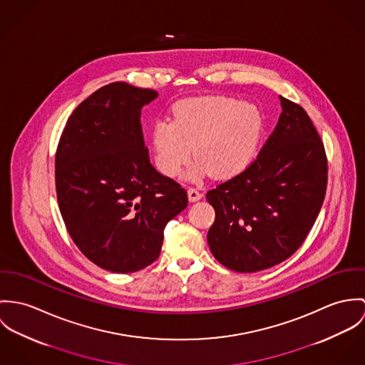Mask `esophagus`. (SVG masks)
Instances as JSON below:
<instances>
[{
  "label": "esophagus",
  "mask_w": 365,
  "mask_h": 365,
  "mask_svg": "<svg viewBox=\"0 0 365 365\" xmlns=\"http://www.w3.org/2000/svg\"><path fill=\"white\" fill-rule=\"evenodd\" d=\"M187 197H189V202H199V200L202 199V195L197 189L190 187V189L187 190Z\"/></svg>",
  "instance_id": "34e87169"
}]
</instances>
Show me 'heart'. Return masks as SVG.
<instances>
[{"mask_svg":"<svg viewBox=\"0 0 365 365\" xmlns=\"http://www.w3.org/2000/svg\"><path fill=\"white\" fill-rule=\"evenodd\" d=\"M264 130L260 110L227 96H202L178 102L173 119L158 120L151 131L155 165L176 178L193 160L211 178L227 180L253 163Z\"/></svg>","mask_w":365,"mask_h":365,"instance_id":"b5f03b06","label":"heart"}]
</instances>
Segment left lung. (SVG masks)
Listing matches in <instances>:
<instances>
[{
  "label": "left lung",
  "instance_id": "obj_1",
  "mask_svg": "<svg viewBox=\"0 0 365 365\" xmlns=\"http://www.w3.org/2000/svg\"><path fill=\"white\" fill-rule=\"evenodd\" d=\"M279 123L256 161L205 195L215 210L207 234L214 257L238 273L288 259L305 241L324 204L327 163L307 112L280 96Z\"/></svg>",
  "mask_w": 365,
  "mask_h": 365
}]
</instances>
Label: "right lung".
I'll use <instances>...</instances> for the list:
<instances>
[{"instance_id":"1","label":"right lung","mask_w":365,"mask_h":365,"mask_svg":"<svg viewBox=\"0 0 365 365\" xmlns=\"http://www.w3.org/2000/svg\"><path fill=\"white\" fill-rule=\"evenodd\" d=\"M158 92L112 82L81 102L61 134L56 190L70 237L96 266L138 272L161 253L163 230L187 205L150 163L141 109Z\"/></svg>"}]
</instances>
